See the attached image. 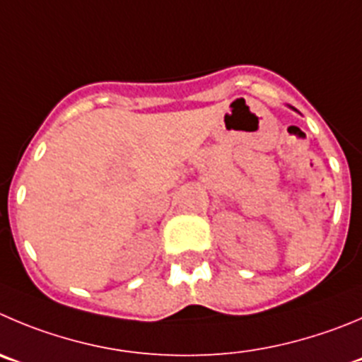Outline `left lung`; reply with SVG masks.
Returning a JSON list of instances; mask_svg holds the SVG:
<instances>
[{
    "mask_svg": "<svg viewBox=\"0 0 362 362\" xmlns=\"http://www.w3.org/2000/svg\"><path fill=\"white\" fill-rule=\"evenodd\" d=\"M291 109H293V107H291ZM293 110H296V109H293Z\"/></svg>",
    "mask_w": 362,
    "mask_h": 362,
    "instance_id": "8db88e82",
    "label": "left lung"
}]
</instances>
